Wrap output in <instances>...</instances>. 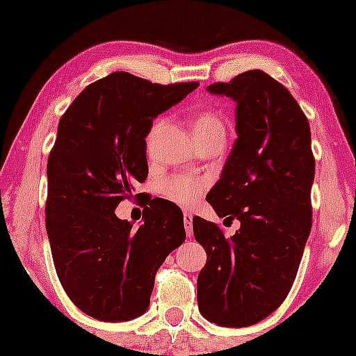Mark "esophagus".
I'll return each instance as SVG.
<instances>
[{
	"instance_id": "obj_1",
	"label": "esophagus",
	"mask_w": 356,
	"mask_h": 356,
	"mask_svg": "<svg viewBox=\"0 0 356 356\" xmlns=\"http://www.w3.org/2000/svg\"><path fill=\"white\" fill-rule=\"evenodd\" d=\"M184 227H186L187 236L192 234V212L184 211Z\"/></svg>"
}]
</instances>
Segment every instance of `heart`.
Returning a JSON list of instances; mask_svg holds the SVG:
<instances>
[{
	"label": "heart",
	"instance_id": "heart-1",
	"mask_svg": "<svg viewBox=\"0 0 356 356\" xmlns=\"http://www.w3.org/2000/svg\"><path fill=\"white\" fill-rule=\"evenodd\" d=\"M192 134L195 140L201 142L211 137H226V127L220 117L212 110H202L194 113L191 120ZM207 184L204 179L191 177V175H174L161 184V192L167 201L182 207H191L206 191Z\"/></svg>",
	"mask_w": 356,
	"mask_h": 356
}]
</instances>
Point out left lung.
Listing matches in <instances>:
<instances>
[{
    "instance_id": "left-lung-1",
    "label": "left lung",
    "mask_w": 356,
    "mask_h": 356,
    "mask_svg": "<svg viewBox=\"0 0 356 356\" xmlns=\"http://www.w3.org/2000/svg\"><path fill=\"white\" fill-rule=\"evenodd\" d=\"M207 92L236 102L238 138L206 199L241 227L224 238L214 222L192 219L207 252L197 305L211 323L244 328L276 312L295 283L312 231V132L288 88L263 70Z\"/></svg>"
}]
</instances>
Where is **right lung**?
I'll return each mask as SVG.
<instances>
[{
  "label": "right lung",
  "instance_id": "right-lung-1",
  "mask_svg": "<svg viewBox=\"0 0 356 356\" xmlns=\"http://www.w3.org/2000/svg\"><path fill=\"white\" fill-rule=\"evenodd\" d=\"M197 87L110 73L88 85L60 118L47 165V232L61 286L95 320L144 314L155 273L186 239L174 202L152 199L138 227L118 219L115 207L147 179L145 137L154 118Z\"/></svg>",
  "mask_w": 356,
  "mask_h": 356
}]
</instances>
